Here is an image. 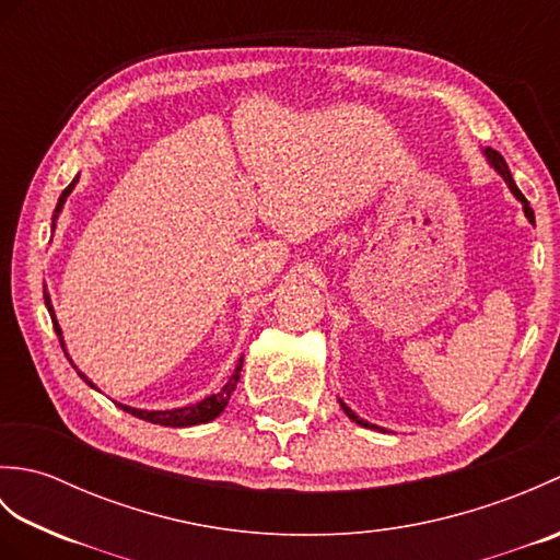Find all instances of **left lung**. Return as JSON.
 I'll return each mask as SVG.
<instances>
[{"label":"left lung","mask_w":560,"mask_h":560,"mask_svg":"<svg viewBox=\"0 0 560 560\" xmlns=\"http://www.w3.org/2000/svg\"><path fill=\"white\" fill-rule=\"evenodd\" d=\"M481 153H483V156H486V161H489V165H491V168L498 173V175H501L503 177V180H505V185H508V189H510V192H513V197L520 201V205H522V211H525V217H527V221L534 225V211H532V207H529V201L525 199V195H522L520 192V187L515 185V180H513V175H510V168H508V163H505V159L501 156V153H498V151H493L491 147H486V149H481ZM339 404H341V409H343V413H347L349 416V419L351 421H355V423H359V425H363V428H375V431H385V428H380V425H375V423H368V421H363L361 419V416H355V411L353 409H349L347 407V404H343V399H339Z\"/></svg>","instance_id":"obj_1"}]
</instances>
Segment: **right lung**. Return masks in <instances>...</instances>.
Here are the masks:
<instances>
[{"label": "right lung", "mask_w": 560, "mask_h": 560, "mask_svg": "<svg viewBox=\"0 0 560 560\" xmlns=\"http://www.w3.org/2000/svg\"><path fill=\"white\" fill-rule=\"evenodd\" d=\"M77 183H79V175L74 177V180L69 183V187L65 189V192L59 195V199H57V207H55V213H52V231H55V225H57L59 213H62V209H65V201H67V197L71 195V189L77 187ZM43 295H45V307H47V313H50V317H52V327H55V331H57L59 343H62V351H65V355L69 359L67 347H65V339H62V327H59L57 317H55V307H52V301H50V293H47V289H45V291H43ZM69 363L74 365V361H71V359H69ZM74 368H77V365H74ZM241 371H243V359L237 361L233 375L229 377V383H225V385L217 392V395L205 397V399L197 401V404H187V407H177V409H137V407H127V404H120V401H115V404H117V407H120L122 411L137 416V419H141V421H149V423H159V425L187 428V425L209 423V421L217 419V416L225 409V404H229L231 395H233L235 387H237V380H241ZM77 373H79V377H81L83 383H86L89 387L98 389L96 385L91 383V380H89L86 375H83V373L79 371V368H77Z\"/></svg>", "instance_id": "1"}]
</instances>
